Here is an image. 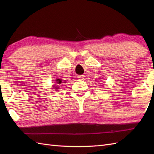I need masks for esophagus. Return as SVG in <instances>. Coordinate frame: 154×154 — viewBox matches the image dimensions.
I'll return each instance as SVG.
<instances>
[{"label": "esophagus", "mask_w": 154, "mask_h": 154, "mask_svg": "<svg viewBox=\"0 0 154 154\" xmlns=\"http://www.w3.org/2000/svg\"><path fill=\"white\" fill-rule=\"evenodd\" d=\"M77 77L79 78V79H83L84 77H85V75H78Z\"/></svg>", "instance_id": "34e87169"}]
</instances>
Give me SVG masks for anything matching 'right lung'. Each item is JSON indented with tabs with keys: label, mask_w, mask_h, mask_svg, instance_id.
<instances>
[{
	"label": "right lung",
	"mask_w": 154,
	"mask_h": 154,
	"mask_svg": "<svg viewBox=\"0 0 154 154\" xmlns=\"http://www.w3.org/2000/svg\"><path fill=\"white\" fill-rule=\"evenodd\" d=\"M56 81V83L58 85V84H61V83H65V82H62V81H61V79H56L55 80ZM55 88H57V85H55L54 86Z\"/></svg>",
	"instance_id": "add662e5"
}]
</instances>
